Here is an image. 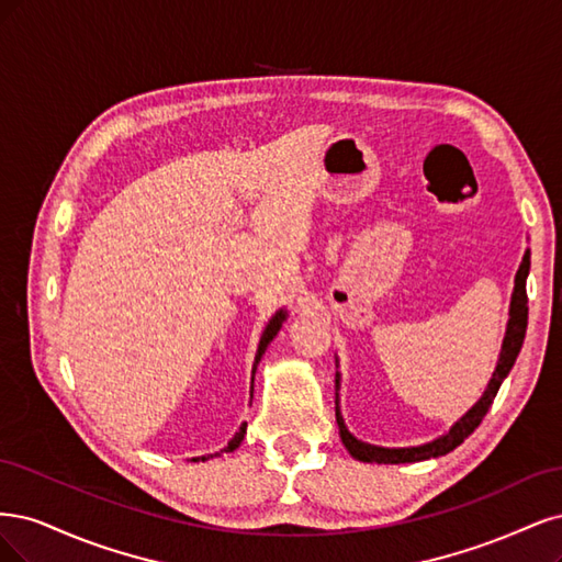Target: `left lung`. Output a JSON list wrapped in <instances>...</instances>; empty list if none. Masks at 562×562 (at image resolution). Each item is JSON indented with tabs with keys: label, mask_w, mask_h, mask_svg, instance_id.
Segmentation results:
<instances>
[{
	"label": "left lung",
	"mask_w": 562,
	"mask_h": 562,
	"mask_svg": "<svg viewBox=\"0 0 562 562\" xmlns=\"http://www.w3.org/2000/svg\"><path fill=\"white\" fill-rule=\"evenodd\" d=\"M528 273H530V251H525V257L520 261V268L516 273V282H514V294H512V307H509V324H506V334L502 340V352L497 359V367L493 371L491 383H487L485 392L481 400L469 408L462 418L448 429V434L443 437L434 439L425 446H413V448H380V446H371L355 439L352 434L348 431L346 423H342V415L338 408V394H336V423L340 429V439L346 443L348 452L352 458L361 460V462H378V464H404V462H420V460H429V458H439L450 452L452 448H458L469 434H472L481 420L485 418L487 408H491L493 400L497 396V390L502 385V380L509 375L514 361L522 348V338H525V329H528V292H525V282H528ZM340 387V375L336 373V390Z\"/></svg>",
	"instance_id": "8db88e82"
}]
</instances>
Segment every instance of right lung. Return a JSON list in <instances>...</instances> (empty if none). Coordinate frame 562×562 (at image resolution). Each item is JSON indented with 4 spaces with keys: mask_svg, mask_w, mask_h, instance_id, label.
Masks as SVG:
<instances>
[{
    "mask_svg": "<svg viewBox=\"0 0 562 562\" xmlns=\"http://www.w3.org/2000/svg\"><path fill=\"white\" fill-rule=\"evenodd\" d=\"M284 317H286V311H278V313H276V317L268 322V327L263 329V334H261V340H259V350H257V357H255V367H251V373L257 371L259 361H261V357H263V352H266V348H268V342L278 336V331H280V327H282ZM251 380H255V378H251ZM245 431H247V423H243V425H240V429L235 431V437L228 441V446H226L222 452H233L235 448H238V446H240V441L245 439ZM222 452H214V456H203V458H193V462H205V460H210V458H220Z\"/></svg>",
    "mask_w": 562,
    "mask_h": 562,
    "instance_id": "add662e5",
    "label": "right lung"
}]
</instances>
